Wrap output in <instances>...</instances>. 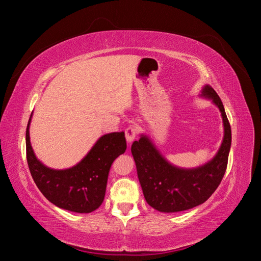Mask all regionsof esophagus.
<instances>
[{
    "label": "esophagus",
    "instance_id": "esophagus-1",
    "mask_svg": "<svg viewBox=\"0 0 261 261\" xmlns=\"http://www.w3.org/2000/svg\"><path fill=\"white\" fill-rule=\"evenodd\" d=\"M136 136H137V128L136 127H134V126H129V127L126 128L125 137L128 143H132V141L136 138Z\"/></svg>",
    "mask_w": 261,
    "mask_h": 261
}]
</instances>
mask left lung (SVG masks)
I'll return each mask as SVG.
<instances>
[{
    "label": "left lung",
    "mask_w": 261,
    "mask_h": 261,
    "mask_svg": "<svg viewBox=\"0 0 261 261\" xmlns=\"http://www.w3.org/2000/svg\"><path fill=\"white\" fill-rule=\"evenodd\" d=\"M200 97L210 99L221 112L224 136L217 154L200 167L183 169L170 163L147 135L132 145L137 175L149 206L160 212H178L203 203L215 193L227 165L232 134L222 101L209 85L203 86Z\"/></svg>",
    "instance_id": "obj_1"
}]
</instances>
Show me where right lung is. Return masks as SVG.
Returning a JSON list of instances; mask_svg holds the SVG:
<instances>
[{"label":"right lung","instance_id":"1","mask_svg":"<svg viewBox=\"0 0 261 261\" xmlns=\"http://www.w3.org/2000/svg\"><path fill=\"white\" fill-rule=\"evenodd\" d=\"M26 130L28 167L37 187L55 206L77 213H89L103 202L110 168L126 150L124 132L101 136L82 161L72 168L54 170L37 159Z\"/></svg>","mask_w":261,"mask_h":261}]
</instances>
